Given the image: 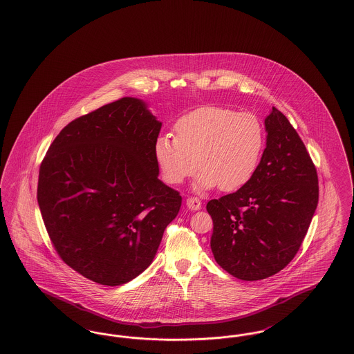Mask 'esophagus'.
Segmentation results:
<instances>
[{"instance_id": "obj_1", "label": "esophagus", "mask_w": 354, "mask_h": 354, "mask_svg": "<svg viewBox=\"0 0 354 354\" xmlns=\"http://www.w3.org/2000/svg\"><path fill=\"white\" fill-rule=\"evenodd\" d=\"M185 205L189 208V209H192V211H198V209H201V207H202V202H201V199H198V198H188L187 201H185Z\"/></svg>"}]
</instances>
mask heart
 Instances as JSON below:
<instances>
[{
    "mask_svg": "<svg viewBox=\"0 0 354 354\" xmlns=\"http://www.w3.org/2000/svg\"><path fill=\"white\" fill-rule=\"evenodd\" d=\"M175 138L160 135L153 155L169 185H182L201 169L195 188L219 185L231 192L247 185L259 167L264 149L261 122L250 113L205 106L176 120Z\"/></svg>",
    "mask_w": 354,
    "mask_h": 354,
    "instance_id": "heart-1",
    "label": "heart"
}]
</instances>
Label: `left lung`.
<instances>
[{"label":"left lung","instance_id":"obj_1","mask_svg":"<svg viewBox=\"0 0 354 354\" xmlns=\"http://www.w3.org/2000/svg\"><path fill=\"white\" fill-rule=\"evenodd\" d=\"M267 146L254 175L234 194L209 201L216 263L245 281L280 272L299 251L319 203L317 171L297 131L272 107Z\"/></svg>","mask_w":354,"mask_h":354}]
</instances>
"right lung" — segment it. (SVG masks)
Wrapping results in <instances>:
<instances>
[{
  "instance_id": "obj_1",
  "label": "right lung",
  "mask_w": 354,
  "mask_h": 354,
  "mask_svg": "<svg viewBox=\"0 0 354 354\" xmlns=\"http://www.w3.org/2000/svg\"><path fill=\"white\" fill-rule=\"evenodd\" d=\"M162 122L124 97L74 119L44 158L37 199L61 259L102 286L131 281L153 260L182 196L158 179Z\"/></svg>"
}]
</instances>
